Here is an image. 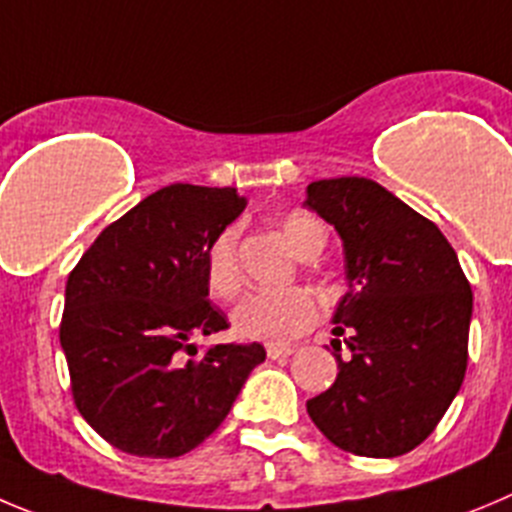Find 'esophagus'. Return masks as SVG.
Masks as SVG:
<instances>
[{
  "mask_svg": "<svg viewBox=\"0 0 512 512\" xmlns=\"http://www.w3.org/2000/svg\"><path fill=\"white\" fill-rule=\"evenodd\" d=\"M265 351H267V358H272V361H285V358L293 353V348H290V346H272V343H270Z\"/></svg>",
  "mask_w": 512,
  "mask_h": 512,
  "instance_id": "esophagus-1",
  "label": "esophagus"
}]
</instances>
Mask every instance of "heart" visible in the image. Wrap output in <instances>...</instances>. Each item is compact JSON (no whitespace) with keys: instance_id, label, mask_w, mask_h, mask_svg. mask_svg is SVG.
<instances>
[{"instance_id":"b5f03b06","label":"heart","mask_w":512,"mask_h":512,"mask_svg":"<svg viewBox=\"0 0 512 512\" xmlns=\"http://www.w3.org/2000/svg\"><path fill=\"white\" fill-rule=\"evenodd\" d=\"M280 232L303 260L318 255L326 245V229L308 212H288L280 219ZM204 280L212 295L232 300L240 293L242 270L237 257V227H222L204 250ZM321 315L318 300L305 288L257 290L234 305L232 331L245 341H265L272 346L288 343L315 326Z\"/></svg>"}]
</instances>
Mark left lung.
I'll list each match as a JSON object with an SVG mask.
<instances>
[{
	"mask_svg": "<svg viewBox=\"0 0 512 512\" xmlns=\"http://www.w3.org/2000/svg\"><path fill=\"white\" fill-rule=\"evenodd\" d=\"M305 207L343 240L348 293L333 315L331 389L308 414L336 447L399 457L422 444L460 391L472 290L439 227L364 176L308 184Z\"/></svg>",
	"mask_w": 512,
	"mask_h": 512,
	"instance_id": "left-lung-1",
	"label": "left lung"
}]
</instances>
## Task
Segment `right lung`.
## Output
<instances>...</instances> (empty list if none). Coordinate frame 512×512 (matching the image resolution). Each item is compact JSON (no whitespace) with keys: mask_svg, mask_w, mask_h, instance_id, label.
I'll list each match as a JSON object with an SVG mask.
<instances>
[{"mask_svg":"<svg viewBox=\"0 0 512 512\" xmlns=\"http://www.w3.org/2000/svg\"><path fill=\"white\" fill-rule=\"evenodd\" d=\"M232 186L171 184L103 229L65 285L60 343L85 422L136 457H181L232 409L260 343L191 338L227 328L207 300L204 250L245 209Z\"/></svg>","mask_w":512,"mask_h":512,"instance_id":"right-lung-1","label":"right lung"}]
</instances>
